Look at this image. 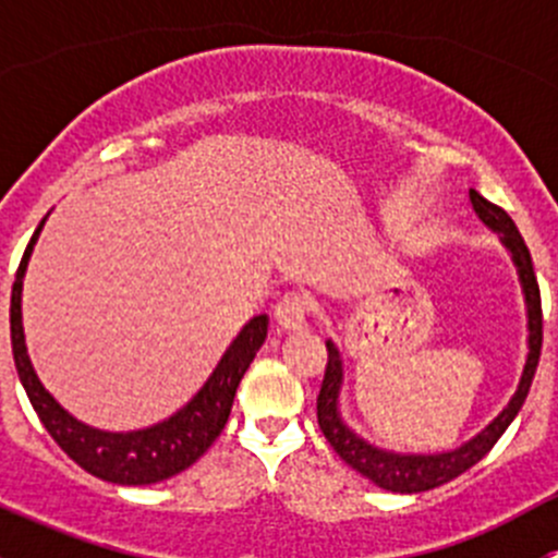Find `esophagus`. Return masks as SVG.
<instances>
[{"instance_id": "obj_1", "label": "esophagus", "mask_w": 558, "mask_h": 558, "mask_svg": "<svg viewBox=\"0 0 558 558\" xmlns=\"http://www.w3.org/2000/svg\"><path fill=\"white\" fill-rule=\"evenodd\" d=\"M275 320H278L280 329L294 331L302 329L307 320V302L302 294H286L283 300L275 305Z\"/></svg>"}]
</instances>
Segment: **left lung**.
<instances>
[{"mask_svg":"<svg viewBox=\"0 0 558 558\" xmlns=\"http://www.w3.org/2000/svg\"><path fill=\"white\" fill-rule=\"evenodd\" d=\"M470 202L475 216L481 218L494 234H499L502 245L508 247L510 258H513L515 264V272H519L523 305H526V329H529L526 364H523L519 388H515L510 402L499 410V415L492 421V424L483 426L472 440L461 442V446L453 448V451H442V453H397V451H386V448L373 446V442L364 440L362 435H356V432L345 424V418H342V410H340L342 356L340 351H337L335 342L326 340L329 362H326L324 384H320V393H318V426L320 432H324L326 440H329V446L335 448L337 456H340L348 466L362 472L367 481H373L375 486L386 488V492H397V494L429 492V488L442 486V483L453 481V477H459L461 472L475 466L483 456L492 451L494 442L505 435V429L513 424V418L519 415L523 402H526V393L534 380V373H537L539 348H543V307H539V286H537V278H534L529 247L523 243L513 218H510L502 207L483 199L475 189H470Z\"/></svg>","mask_w":558,"mask_h":558,"instance_id":"8db88e82","label":"left lung"}]
</instances>
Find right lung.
Returning a JSON list of instances; mask_svg holds the SVG:
<instances>
[{"label":"right lung","instance_id":"1","mask_svg":"<svg viewBox=\"0 0 558 558\" xmlns=\"http://www.w3.org/2000/svg\"><path fill=\"white\" fill-rule=\"evenodd\" d=\"M45 218L39 221L37 232L32 234L29 245H26L19 272H15L13 296H10L13 359L32 408L37 410L39 421L48 429V435L59 442L61 451L70 456L75 464H81L83 470L92 472L94 477H102L107 483L150 486V483L167 481V477L189 470L216 442V437L227 426L240 380H243L245 369L256 359L258 348L267 340L269 318L262 313L247 320L243 329H240V335L232 340V345L227 348L221 362L216 364L210 378L205 380V386L194 393L189 404H183L178 413H172L170 418L134 432H105L97 429V426L83 424L75 415L66 413L56 402L53 393L39 384L29 353H26L21 294H24V275L26 267H29L39 232L45 227Z\"/></svg>","mask_w":558,"mask_h":558}]
</instances>
